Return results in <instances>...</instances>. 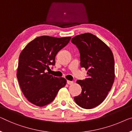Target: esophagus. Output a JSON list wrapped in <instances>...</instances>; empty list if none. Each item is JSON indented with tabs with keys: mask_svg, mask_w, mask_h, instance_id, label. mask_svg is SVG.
<instances>
[{
	"mask_svg": "<svg viewBox=\"0 0 132 132\" xmlns=\"http://www.w3.org/2000/svg\"><path fill=\"white\" fill-rule=\"evenodd\" d=\"M67 84H68V85H72V84H73V82L70 81V80H67Z\"/></svg>",
	"mask_w": 132,
	"mask_h": 132,
	"instance_id": "obj_1",
	"label": "esophagus"
}]
</instances>
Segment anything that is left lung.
Returning a JSON list of instances; mask_svg holds the SVG:
<instances>
[{
	"label": "left lung",
	"instance_id": "1",
	"mask_svg": "<svg viewBox=\"0 0 132 132\" xmlns=\"http://www.w3.org/2000/svg\"><path fill=\"white\" fill-rule=\"evenodd\" d=\"M71 41L79 52L80 66L88 70L87 78L76 82L82 90L74 100L83 109H93L103 102L114 83L113 53L103 41L91 33L78 35Z\"/></svg>",
	"mask_w": 132,
	"mask_h": 132
}]
</instances>
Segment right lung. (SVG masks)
I'll return each mask as SVG.
<instances>
[{
    "mask_svg": "<svg viewBox=\"0 0 132 132\" xmlns=\"http://www.w3.org/2000/svg\"><path fill=\"white\" fill-rule=\"evenodd\" d=\"M70 38L38 37L21 53L16 76L23 95L30 103L38 107L46 105L66 85L65 79L54 77L47 71L50 66H54L57 53Z\"/></svg>",
    "mask_w": 132,
    "mask_h": 132,
    "instance_id": "right-lung-1",
    "label": "right lung"
}]
</instances>
